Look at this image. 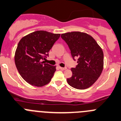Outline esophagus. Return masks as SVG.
<instances>
[{
    "label": "esophagus",
    "mask_w": 121,
    "mask_h": 121,
    "mask_svg": "<svg viewBox=\"0 0 121 121\" xmlns=\"http://www.w3.org/2000/svg\"><path fill=\"white\" fill-rule=\"evenodd\" d=\"M59 68L62 70H66V69H67L66 67H59Z\"/></svg>",
    "instance_id": "1"
}]
</instances>
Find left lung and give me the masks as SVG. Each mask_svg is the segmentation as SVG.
Wrapping results in <instances>:
<instances>
[{
  "mask_svg": "<svg viewBox=\"0 0 121 121\" xmlns=\"http://www.w3.org/2000/svg\"><path fill=\"white\" fill-rule=\"evenodd\" d=\"M61 37L68 44L73 58H78V65L72 68V76L67 78V83L77 89L90 87L103 72V49L91 35L85 32H67Z\"/></svg>",
  "mask_w": 121,
  "mask_h": 121,
  "instance_id": "8db88e82",
  "label": "left lung"
}]
</instances>
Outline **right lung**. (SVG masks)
Listing matches in <instances>:
<instances>
[{
  "label": "right lung",
  "instance_id": "obj_1",
  "mask_svg": "<svg viewBox=\"0 0 121 121\" xmlns=\"http://www.w3.org/2000/svg\"><path fill=\"white\" fill-rule=\"evenodd\" d=\"M60 34L37 31L22 38L14 55L16 67L21 77L29 84L42 87L51 81L56 66L45 63L43 59Z\"/></svg>",
  "mask_w": 121,
  "mask_h": 121
}]
</instances>
